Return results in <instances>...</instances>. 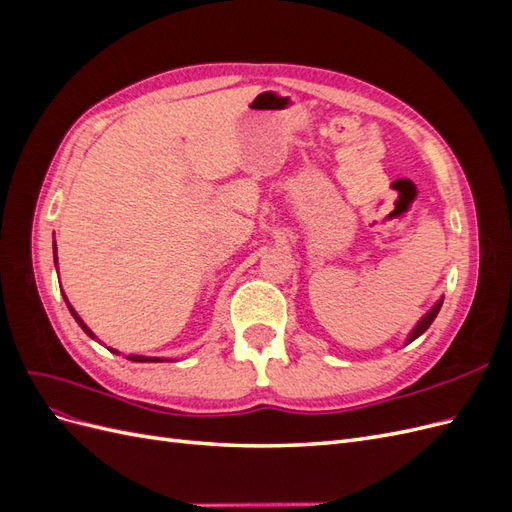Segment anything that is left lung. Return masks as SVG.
I'll return each instance as SVG.
<instances>
[{
    "instance_id": "obj_1",
    "label": "left lung",
    "mask_w": 512,
    "mask_h": 512,
    "mask_svg": "<svg viewBox=\"0 0 512 512\" xmlns=\"http://www.w3.org/2000/svg\"><path fill=\"white\" fill-rule=\"evenodd\" d=\"M442 301H444V299L440 297V301H438L436 305H433V307L429 309V312H427V314H425V316H423L421 320H418V322H416V327H414V329L410 331V335H408V342H406V344L414 342V339H416V337H421V335H423V333H425V331L429 329V324H431L433 320H436V316H438V312H440V307H442Z\"/></svg>"
}]
</instances>
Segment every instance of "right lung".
<instances>
[{"mask_svg": "<svg viewBox=\"0 0 512 512\" xmlns=\"http://www.w3.org/2000/svg\"><path fill=\"white\" fill-rule=\"evenodd\" d=\"M53 252H55V269H57V245H55V243H53ZM64 299H66V294H64ZM66 305H68V309H70V314L74 316V320L79 322V327H81V329H83L91 339H96L94 331H91V329L87 327V324L81 320V316L74 312V307L68 303V299H66ZM108 350L115 352V354H119V352H117V350H113V348H108ZM126 359H128V361H134V363H162L160 356H143V354H130V356H126Z\"/></svg>", "mask_w": 512, "mask_h": 512, "instance_id": "add662e5", "label": "right lung"}]
</instances>
